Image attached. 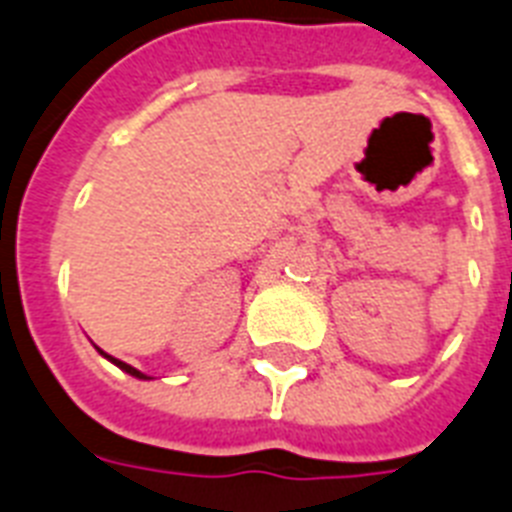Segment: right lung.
<instances>
[{"instance_id":"1","label":"right lung","mask_w":512,"mask_h":512,"mask_svg":"<svg viewBox=\"0 0 512 512\" xmlns=\"http://www.w3.org/2000/svg\"><path fill=\"white\" fill-rule=\"evenodd\" d=\"M106 358L112 360V363H117V366L122 368V371H128L130 376H138V379H146L144 374H141V371H138V368H133V366H128V363H122V360H117V358H112V355H106Z\"/></svg>"}]
</instances>
